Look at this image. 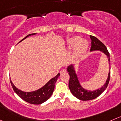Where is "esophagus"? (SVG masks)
<instances>
[{"label": "esophagus", "instance_id": "obj_1", "mask_svg": "<svg viewBox=\"0 0 121 121\" xmlns=\"http://www.w3.org/2000/svg\"><path fill=\"white\" fill-rule=\"evenodd\" d=\"M65 72H66V70H65V69H62V70L60 71V73L61 74L64 73H65Z\"/></svg>", "mask_w": 121, "mask_h": 121}]
</instances>
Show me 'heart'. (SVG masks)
Wrapping results in <instances>:
<instances>
[{
    "label": "heart",
    "mask_w": 121,
    "mask_h": 121,
    "mask_svg": "<svg viewBox=\"0 0 121 121\" xmlns=\"http://www.w3.org/2000/svg\"><path fill=\"white\" fill-rule=\"evenodd\" d=\"M67 45L69 50H71L74 48L72 54L73 58L75 60H78L85 56L89 44L86 40L82 39L80 37L76 36L68 39Z\"/></svg>",
    "instance_id": "obj_1"
}]
</instances>
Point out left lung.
<instances>
[{"mask_svg":"<svg viewBox=\"0 0 121 121\" xmlns=\"http://www.w3.org/2000/svg\"><path fill=\"white\" fill-rule=\"evenodd\" d=\"M90 37L91 40H92V47L90 48V51H100L104 54H105L107 56L108 59L109 65V67L111 66V64H110L111 60H110L109 53L106 46L100 41H99L96 37L92 35H90ZM110 69H111V67H109V71L106 83H105L104 86H102L100 88L92 91V90H86L82 86L78 79L77 74L76 73V70H75L74 64H71V65H69L67 67V71L69 72V74L70 76L69 87L73 95L76 98L81 100H92V99H95L97 97L99 96L100 95H101L105 91L109 84L110 80V75H111Z\"/></svg>","mask_w":121,"mask_h":121,"instance_id":"left-lung-1","label":"left lung"}]
</instances>
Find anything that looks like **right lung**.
<instances>
[{"mask_svg":"<svg viewBox=\"0 0 121 121\" xmlns=\"http://www.w3.org/2000/svg\"><path fill=\"white\" fill-rule=\"evenodd\" d=\"M35 34H36L34 33L28 35L26 37H25L20 42L22 41L23 39H25L29 36L34 35ZM60 75V74L58 73L57 76L50 80L44 86H43L41 88L38 89V90H35V91H33V92H23L22 90L16 88L15 86V85L13 84L11 80H10V83H11L13 89L15 93L21 99H22L23 100L29 103V104L39 105V104H41L47 101L52 95L54 90L55 83L57 82V78H58V77H59Z\"/></svg>","mask_w":121,"mask_h":121,"instance_id":"add662e5","label":"right lung"}]
</instances>
